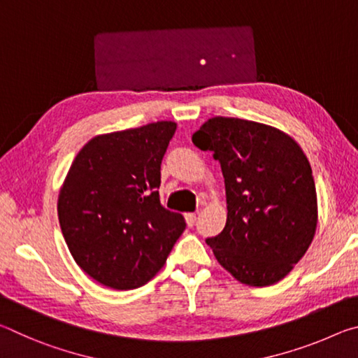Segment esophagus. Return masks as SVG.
I'll list each match as a JSON object with an SVG mask.
<instances>
[{
	"label": "esophagus",
	"mask_w": 358,
	"mask_h": 358,
	"mask_svg": "<svg viewBox=\"0 0 358 358\" xmlns=\"http://www.w3.org/2000/svg\"><path fill=\"white\" fill-rule=\"evenodd\" d=\"M185 220L187 226L192 227L194 222H196V213H185Z\"/></svg>",
	"instance_id": "obj_1"
}]
</instances>
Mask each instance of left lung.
I'll list each match as a JSON object with an SVG mask.
<instances>
[{
	"instance_id": "obj_1",
	"label": "left lung",
	"mask_w": 358,
	"mask_h": 358,
	"mask_svg": "<svg viewBox=\"0 0 358 358\" xmlns=\"http://www.w3.org/2000/svg\"><path fill=\"white\" fill-rule=\"evenodd\" d=\"M192 142L213 151L226 185V226L205 240L216 260L248 286L281 281L316 235L317 194L306 155L281 129L229 117L205 121Z\"/></svg>"
}]
</instances>
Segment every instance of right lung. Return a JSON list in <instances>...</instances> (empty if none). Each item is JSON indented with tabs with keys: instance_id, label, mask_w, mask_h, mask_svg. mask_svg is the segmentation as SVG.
<instances>
[{
	"instance_id": "1",
	"label": "right lung",
	"mask_w": 358,
	"mask_h": 358,
	"mask_svg": "<svg viewBox=\"0 0 358 358\" xmlns=\"http://www.w3.org/2000/svg\"><path fill=\"white\" fill-rule=\"evenodd\" d=\"M175 121L94 136L72 161L58 194V220L77 265L102 286L147 284L186 227L161 205V162Z\"/></svg>"
}]
</instances>
